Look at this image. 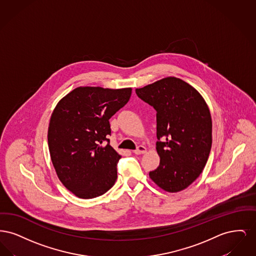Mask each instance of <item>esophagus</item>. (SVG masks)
<instances>
[{
    "mask_svg": "<svg viewBox=\"0 0 256 256\" xmlns=\"http://www.w3.org/2000/svg\"><path fill=\"white\" fill-rule=\"evenodd\" d=\"M146 152V148L144 146H138L136 150H134V154H145Z\"/></svg>",
    "mask_w": 256,
    "mask_h": 256,
    "instance_id": "1",
    "label": "esophagus"
}]
</instances>
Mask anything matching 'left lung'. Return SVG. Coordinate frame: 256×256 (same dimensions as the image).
Instances as JSON below:
<instances>
[{
    "label": "left lung",
    "instance_id": "obj_1",
    "mask_svg": "<svg viewBox=\"0 0 256 256\" xmlns=\"http://www.w3.org/2000/svg\"><path fill=\"white\" fill-rule=\"evenodd\" d=\"M135 92L156 111L160 163L150 178L165 191H182L198 178L210 154L212 121L206 102L194 87L174 76Z\"/></svg>",
    "mask_w": 256,
    "mask_h": 256
}]
</instances>
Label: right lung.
Returning <instances> with one entry per match:
<instances>
[{
  "label": "right lung",
  "mask_w": 256,
  "mask_h": 256,
  "mask_svg": "<svg viewBox=\"0 0 256 256\" xmlns=\"http://www.w3.org/2000/svg\"><path fill=\"white\" fill-rule=\"evenodd\" d=\"M130 95L132 88L78 87L54 110L48 130L50 159L61 182L76 196L104 195L117 180L122 156L110 146V119Z\"/></svg>",
  "instance_id": "1"
}]
</instances>
